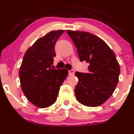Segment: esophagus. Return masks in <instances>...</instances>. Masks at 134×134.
Segmentation results:
<instances>
[{"label":"esophagus","instance_id":"obj_1","mask_svg":"<svg viewBox=\"0 0 134 134\" xmlns=\"http://www.w3.org/2000/svg\"><path fill=\"white\" fill-rule=\"evenodd\" d=\"M68 74L70 75H72L74 74V70H69L68 71Z\"/></svg>","mask_w":134,"mask_h":134}]
</instances>
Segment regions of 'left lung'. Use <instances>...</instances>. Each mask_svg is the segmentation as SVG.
Returning <instances> with one entry per match:
<instances>
[{"instance_id":"1","label":"left lung","mask_w":134,"mask_h":134,"mask_svg":"<svg viewBox=\"0 0 134 134\" xmlns=\"http://www.w3.org/2000/svg\"><path fill=\"white\" fill-rule=\"evenodd\" d=\"M77 51L80 61L89 64L88 72L76 71L77 100L83 105L97 107L113 93L120 74V66L110 47L101 38L88 32L66 30Z\"/></svg>"}]
</instances>
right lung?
<instances>
[{
  "mask_svg": "<svg viewBox=\"0 0 134 134\" xmlns=\"http://www.w3.org/2000/svg\"><path fill=\"white\" fill-rule=\"evenodd\" d=\"M64 30H53L37 40L28 49L19 71L21 87L27 100L40 108L56 102L60 86L66 78V69L51 68L57 40Z\"/></svg>",
  "mask_w": 134,
  "mask_h": 134,
  "instance_id": "obj_1",
  "label": "right lung"
}]
</instances>
